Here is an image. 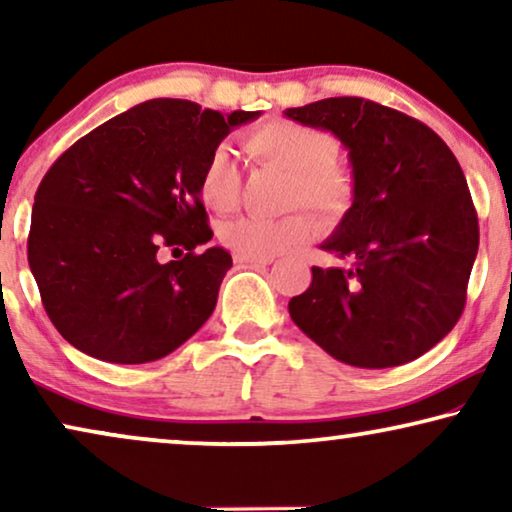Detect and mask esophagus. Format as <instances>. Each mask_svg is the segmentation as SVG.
Listing matches in <instances>:
<instances>
[{
    "instance_id": "34e87169",
    "label": "esophagus",
    "mask_w": 512,
    "mask_h": 512,
    "mask_svg": "<svg viewBox=\"0 0 512 512\" xmlns=\"http://www.w3.org/2000/svg\"><path fill=\"white\" fill-rule=\"evenodd\" d=\"M235 263L240 265H270L275 258L272 256H251V254H235Z\"/></svg>"
}]
</instances>
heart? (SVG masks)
<instances>
[{
    "instance_id": "heart-1",
    "label": "heart",
    "mask_w": 512,
    "mask_h": 512,
    "mask_svg": "<svg viewBox=\"0 0 512 512\" xmlns=\"http://www.w3.org/2000/svg\"><path fill=\"white\" fill-rule=\"evenodd\" d=\"M247 156L258 165H270L291 174L289 207H310L326 221H342L352 212L359 195L356 174L338 156V139L333 132L314 125L270 118L242 137ZM198 193L214 212H233L240 202L242 174L233 151L226 144L209 151L200 170ZM319 233V223L312 214L296 212L282 219L242 216L226 221L219 237L237 254L275 256L300 247Z\"/></svg>"
}]
</instances>
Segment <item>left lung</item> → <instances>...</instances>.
Returning <instances> with one entry per match:
<instances>
[{
	"mask_svg": "<svg viewBox=\"0 0 512 512\" xmlns=\"http://www.w3.org/2000/svg\"><path fill=\"white\" fill-rule=\"evenodd\" d=\"M284 116L331 130L359 195L321 249L289 314L307 338L356 368H391L438 345L466 305L480 228L461 165L417 118L363 97H328Z\"/></svg>",
	"mask_w": 512,
	"mask_h": 512,
	"instance_id": "obj_1",
	"label": "left lung"
}]
</instances>
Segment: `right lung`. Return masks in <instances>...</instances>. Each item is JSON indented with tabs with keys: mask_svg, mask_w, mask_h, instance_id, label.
Returning <instances> with one entry per match:
<instances>
[{
	"mask_svg": "<svg viewBox=\"0 0 512 512\" xmlns=\"http://www.w3.org/2000/svg\"><path fill=\"white\" fill-rule=\"evenodd\" d=\"M261 111L149 100L74 142L34 195L27 261L48 319L69 345L109 363H149L214 312L233 265L209 247L198 193L209 151ZM186 250L160 264L158 248Z\"/></svg>",
	"mask_w": 512,
	"mask_h": 512,
	"instance_id": "right-lung-1",
	"label": "right lung"
}]
</instances>
